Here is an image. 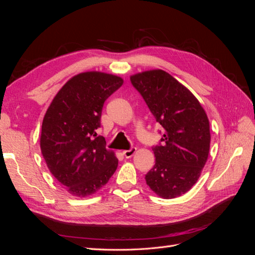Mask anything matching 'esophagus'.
Instances as JSON below:
<instances>
[{
  "instance_id": "1",
  "label": "esophagus",
  "mask_w": 255,
  "mask_h": 255,
  "mask_svg": "<svg viewBox=\"0 0 255 255\" xmlns=\"http://www.w3.org/2000/svg\"><path fill=\"white\" fill-rule=\"evenodd\" d=\"M136 151H137V149L136 148H130L129 150H126V151H123V155H125L127 158H129V157H132L134 154L136 153Z\"/></svg>"
}]
</instances>
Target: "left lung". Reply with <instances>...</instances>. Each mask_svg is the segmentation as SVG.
<instances>
[{
  "mask_svg": "<svg viewBox=\"0 0 255 255\" xmlns=\"http://www.w3.org/2000/svg\"><path fill=\"white\" fill-rule=\"evenodd\" d=\"M156 122L163 127L153 146L155 165L146 185L164 199L180 197L197 183L210 152V122L197 98L172 75L150 70L130 76Z\"/></svg>",
  "mask_w": 255,
  "mask_h": 255,
  "instance_id": "obj_1",
  "label": "left lung"
}]
</instances>
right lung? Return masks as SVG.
I'll return each instance as SVG.
<instances>
[{
  "mask_svg": "<svg viewBox=\"0 0 255 255\" xmlns=\"http://www.w3.org/2000/svg\"><path fill=\"white\" fill-rule=\"evenodd\" d=\"M123 80L103 72H83L69 80L44 115L40 149L50 172L69 194L85 198L109 182L118 167L106 150L101 127L104 102Z\"/></svg>",
  "mask_w": 255,
  "mask_h": 255,
  "instance_id": "add662e5",
  "label": "right lung"
}]
</instances>
